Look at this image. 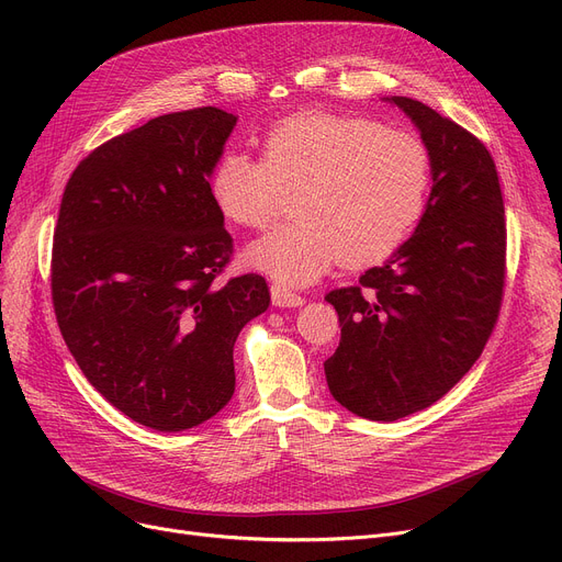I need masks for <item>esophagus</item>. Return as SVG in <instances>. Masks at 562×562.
I'll use <instances>...</instances> for the list:
<instances>
[{
    "label": "esophagus",
    "mask_w": 562,
    "mask_h": 562,
    "mask_svg": "<svg viewBox=\"0 0 562 562\" xmlns=\"http://www.w3.org/2000/svg\"><path fill=\"white\" fill-rule=\"evenodd\" d=\"M271 299H273V305L276 307H301L305 303V299L301 296V293L291 291L282 284H273L271 286Z\"/></svg>",
    "instance_id": "34e87169"
}]
</instances>
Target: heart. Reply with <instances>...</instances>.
<instances>
[{"mask_svg": "<svg viewBox=\"0 0 562 562\" xmlns=\"http://www.w3.org/2000/svg\"><path fill=\"white\" fill-rule=\"evenodd\" d=\"M432 159L407 130L371 117L303 111L261 138V161L227 153L212 175L218 212L246 229L271 227L293 195L296 221L248 250L255 269L310 284L341 259L364 269L390 257L424 214Z\"/></svg>", "mask_w": 562, "mask_h": 562, "instance_id": "heart-1", "label": "heart"}]
</instances>
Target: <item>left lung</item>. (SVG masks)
<instances>
[{"mask_svg": "<svg viewBox=\"0 0 562 562\" xmlns=\"http://www.w3.org/2000/svg\"><path fill=\"white\" fill-rule=\"evenodd\" d=\"M422 132L432 191L415 234L358 284L333 289L335 401L371 422L430 407L474 367L506 286V212L485 143L424 102L392 98Z\"/></svg>", "mask_w": 562, "mask_h": 562, "instance_id": "8db88e82", "label": "left lung"}]
</instances>
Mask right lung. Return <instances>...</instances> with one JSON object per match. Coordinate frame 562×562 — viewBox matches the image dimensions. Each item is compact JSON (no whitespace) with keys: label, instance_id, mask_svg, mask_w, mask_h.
I'll list each match as a JSON object with an SVG mask.
<instances>
[{"label":"right lung","instance_id":"1","mask_svg":"<svg viewBox=\"0 0 562 562\" xmlns=\"http://www.w3.org/2000/svg\"><path fill=\"white\" fill-rule=\"evenodd\" d=\"M236 117L166 113L79 161L52 246V303L88 382L147 428L212 419L234 394L232 350L271 303L257 273L218 282L232 236L210 175Z\"/></svg>","mask_w":562,"mask_h":562}]
</instances>
